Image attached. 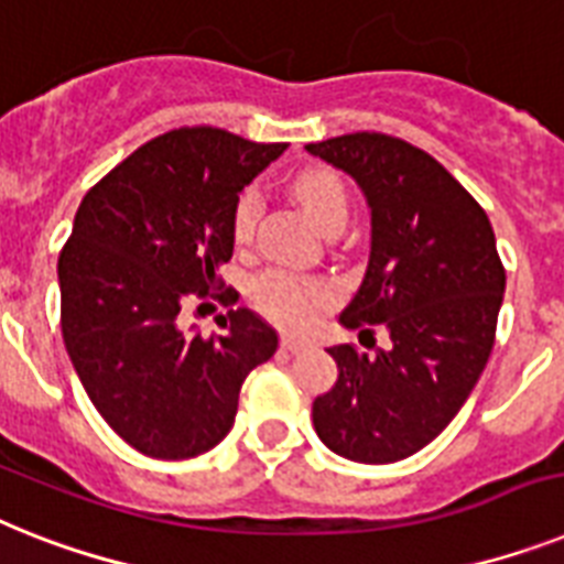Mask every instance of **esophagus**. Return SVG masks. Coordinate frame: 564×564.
Segmentation results:
<instances>
[{
    "instance_id": "1",
    "label": "esophagus",
    "mask_w": 564,
    "mask_h": 564,
    "mask_svg": "<svg viewBox=\"0 0 564 564\" xmlns=\"http://www.w3.org/2000/svg\"><path fill=\"white\" fill-rule=\"evenodd\" d=\"M279 343H282V348H285V351H291V355H300V351H305V348H311L308 339L291 337V334H282V339H279Z\"/></svg>"
}]
</instances>
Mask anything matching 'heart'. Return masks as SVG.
<instances>
[{
	"label": "heart",
	"instance_id": "b5f03b06",
	"mask_svg": "<svg viewBox=\"0 0 564 564\" xmlns=\"http://www.w3.org/2000/svg\"><path fill=\"white\" fill-rule=\"evenodd\" d=\"M291 195L319 230L346 225L348 195L337 172H302V175L293 178ZM259 213H262L259 195L253 189H245L239 195L236 207H232V239H236L239 248L250 245V239H253ZM248 293L256 308L262 311L276 325H285V328H305L308 323H314V316L319 314V308L328 305L334 296L332 285L323 282V279L282 271V268H271V271L259 273L250 282Z\"/></svg>",
	"mask_w": 564,
	"mask_h": 564
}]
</instances>
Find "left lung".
Instances as JSON below:
<instances>
[{
    "instance_id": "obj_1",
    "label": "left lung",
    "mask_w": 564,
    "mask_h": 564,
    "mask_svg": "<svg viewBox=\"0 0 564 564\" xmlns=\"http://www.w3.org/2000/svg\"><path fill=\"white\" fill-rule=\"evenodd\" d=\"M371 209V253L346 328L386 325L392 346H334L337 383L314 400L332 453L394 464L435 441L476 389L496 343L505 264L490 218L432 155L380 132L308 143Z\"/></svg>"
}]
</instances>
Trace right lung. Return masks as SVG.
Wrapping results in <instances>:
<instances>
[{
	"instance_id": "1",
	"label": "right lung",
	"mask_w": 564,
	"mask_h": 564,
	"mask_svg": "<svg viewBox=\"0 0 564 564\" xmlns=\"http://www.w3.org/2000/svg\"><path fill=\"white\" fill-rule=\"evenodd\" d=\"M288 143L181 126L97 181L57 262L65 351L95 409L138 453L195 458L230 432L245 377L279 337L253 311L221 334L181 328L189 302H232L218 268L232 256V207Z\"/></svg>"
}]
</instances>
